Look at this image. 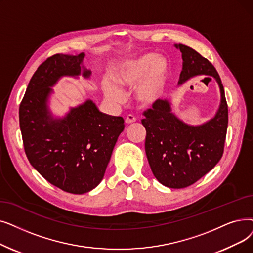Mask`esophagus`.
<instances>
[{
	"label": "esophagus",
	"mask_w": 253,
	"mask_h": 253,
	"mask_svg": "<svg viewBox=\"0 0 253 253\" xmlns=\"http://www.w3.org/2000/svg\"><path fill=\"white\" fill-rule=\"evenodd\" d=\"M135 121H136V118L134 116H132V115H128L125 118V123L126 124H132V123L135 122Z\"/></svg>",
	"instance_id": "obj_1"
}]
</instances>
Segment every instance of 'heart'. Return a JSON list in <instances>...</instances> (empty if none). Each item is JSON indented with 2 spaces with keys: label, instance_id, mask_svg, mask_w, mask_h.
Wrapping results in <instances>:
<instances>
[{
  "label": "heart",
  "instance_id": "obj_1",
  "mask_svg": "<svg viewBox=\"0 0 253 253\" xmlns=\"http://www.w3.org/2000/svg\"><path fill=\"white\" fill-rule=\"evenodd\" d=\"M169 64L163 57L146 53L125 61L119 69L113 72L112 83L105 81L102 89L108 100L121 102L123 91L132 89L137 84L134 98L141 106H149L161 97L168 84Z\"/></svg>",
  "mask_w": 253,
  "mask_h": 253
}]
</instances>
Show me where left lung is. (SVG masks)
Listing matches in <instances>:
<instances>
[{
  "label": "left lung",
  "mask_w": 253,
  "mask_h": 253,
  "mask_svg": "<svg viewBox=\"0 0 253 253\" xmlns=\"http://www.w3.org/2000/svg\"><path fill=\"white\" fill-rule=\"evenodd\" d=\"M182 52L183 68L179 84L196 75H211L220 89V105L214 118L192 126L171 113L169 100L158 99L144 113L147 135L145 149L155 178L164 186L188 187L210 171L221 159L228 123L224 89L217 70L193 48L174 44Z\"/></svg>",
  "instance_id": "left-lung-1"
}]
</instances>
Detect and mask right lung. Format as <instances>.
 Listing matches in <instances>:
<instances>
[{
	"mask_svg": "<svg viewBox=\"0 0 253 253\" xmlns=\"http://www.w3.org/2000/svg\"><path fill=\"white\" fill-rule=\"evenodd\" d=\"M84 53H57L43 62L29 83L19 105V126L26 155L43 178L56 187L83 194L102 181L114 147L124 130L122 117L101 113L87 99L53 118L47 101L63 76L90 78Z\"/></svg>",
	"mask_w": 253,
	"mask_h": 253,
	"instance_id": "1",
	"label": "right lung"
}]
</instances>
